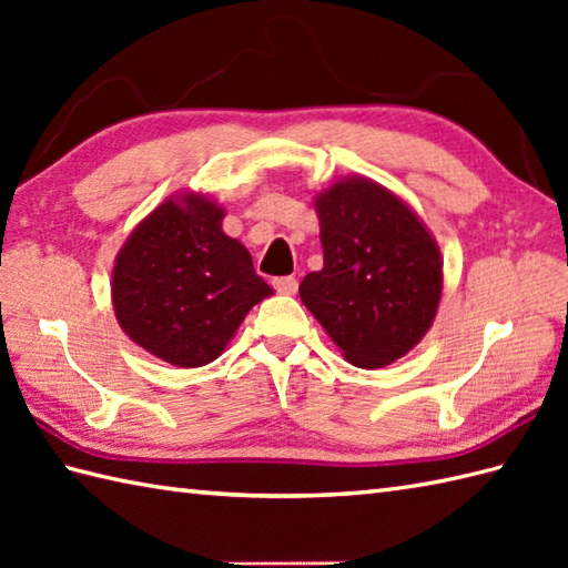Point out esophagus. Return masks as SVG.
Wrapping results in <instances>:
<instances>
[{
    "instance_id": "obj_1",
    "label": "esophagus",
    "mask_w": 568,
    "mask_h": 568,
    "mask_svg": "<svg viewBox=\"0 0 568 568\" xmlns=\"http://www.w3.org/2000/svg\"><path fill=\"white\" fill-rule=\"evenodd\" d=\"M273 287L281 295H295L297 293V277H293V275L273 277Z\"/></svg>"
}]
</instances>
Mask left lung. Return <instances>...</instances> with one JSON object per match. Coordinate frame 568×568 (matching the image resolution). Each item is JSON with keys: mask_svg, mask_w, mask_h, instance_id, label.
Listing matches in <instances>:
<instances>
[{"mask_svg": "<svg viewBox=\"0 0 568 568\" xmlns=\"http://www.w3.org/2000/svg\"><path fill=\"white\" fill-rule=\"evenodd\" d=\"M324 268L300 300L348 364L383 368L415 348L437 317L444 261L407 202L364 175L315 195Z\"/></svg>", "mask_w": 568, "mask_h": 568, "instance_id": "8db88e82", "label": "left lung"}]
</instances>
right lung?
Segmentation results:
<instances>
[{
  "label": "right lung",
  "instance_id": "right-lung-1",
  "mask_svg": "<svg viewBox=\"0 0 568 568\" xmlns=\"http://www.w3.org/2000/svg\"><path fill=\"white\" fill-rule=\"evenodd\" d=\"M224 207L204 192L163 200L119 248L112 305L131 342L178 368L207 366L248 310L273 287L222 229Z\"/></svg>",
  "mask_w": 568,
  "mask_h": 568
}]
</instances>
